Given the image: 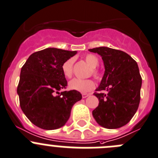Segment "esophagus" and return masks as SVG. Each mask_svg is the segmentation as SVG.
I'll return each instance as SVG.
<instances>
[{"label": "esophagus", "mask_w": 158, "mask_h": 158, "mask_svg": "<svg viewBox=\"0 0 158 158\" xmlns=\"http://www.w3.org/2000/svg\"><path fill=\"white\" fill-rule=\"evenodd\" d=\"M89 94H82V98H86V97H89Z\"/></svg>", "instance_id": "1"}]
</instances>
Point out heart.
Masks as SVG:
<instances>
[{
    "mask_svg": "<svg viewBox=\"0 0 158 158\" xmlns=\"http://www.w3.org/2000/svg\"><path fill=\"white\" fill-rule=\"evenodd\" d=\"M86 62L89 64L90 68H92L91 72L92 74L96 77H99L100 73L98 70L96 69V67L99 64V59L94 54H87L84 57ZM73 63L74 59L69 58L67 61H64L61 67L63 75L66 78H70L72 75V69H73ZM69 86L71 89L78 91L81 93H87L92 90L95 86V83L92 79H73L69 82Z\"/></svg>",
    "mask_w": 158,
    "mask_h": 158,
    "instance_id": "1",
    "label": "heart"
}]
</instances>
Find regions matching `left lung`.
<instances>
[{"label":"left lung","instance_id":"left-lung-1","mask_svg":"<svg viewBox=\"0 0 158 158\" xmlns=\"http://www.w3.org/2000/svg\"><path fill=\"white\" fill-rule=\"evenodd\" d=\"M90 52L101 56L104 74L94 95L99 105L93 116L106 129H118L132 119L140 101L142 78L136 61L126 52L107 47L93 48Z\"/></svg>","mask_w":158,"mask_h":158}]
</instances>
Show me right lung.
Listing matches in <instances>:
<instances>
[{
	"instance_id": "right-lung-1",
	"label": "right lung",
	"mask_w": 158,
	"mask_h": 158,
	"mask_svg": "<svg viewBox=\"0 0 158 158\" xmlns=\"http://www.w3.org/2000/svg\"><path fill=\"white\" fill-rule=\"evenodd\" d=\"M76 53L46 48L31 54L22 68L17 88L20 107L39 128L52 130L62 127L69 119L72 106L82 99V94L76 90L59 93L67 86L63 63Z\"/></svg>"
}]
</instances>
